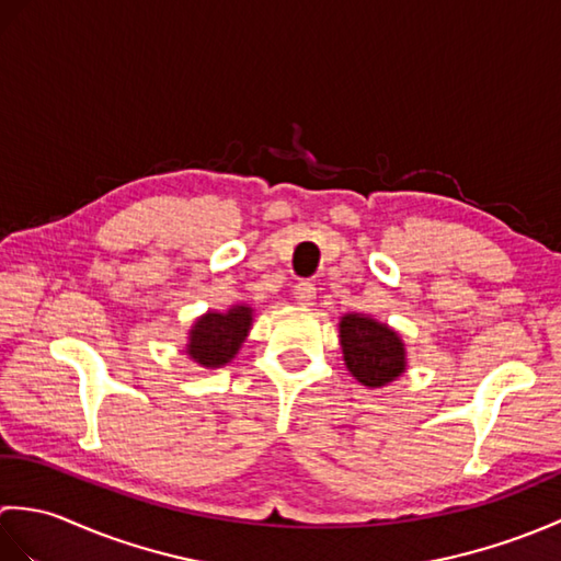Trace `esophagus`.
<instances>
[{
	"instance_id": "34e87169",
	"label": "esophagus",
	"mask_w": 561,
	"mask_h": 561,
	"mask_svg": "<svg viewBox=\"0 0 561 561\" xmlns=\"http://www.w3.org/2000/svg\"><path fill=\"white\" fill-rule=\"evenodd\" d=\"M316 299V284L308 282V279H301L299 284L294 287V301L299 306H311Z\"/></svg>"
}]
</instances>
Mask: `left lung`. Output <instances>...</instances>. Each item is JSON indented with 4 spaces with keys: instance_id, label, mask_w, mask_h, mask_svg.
I'll use <instances>...</instances> for the list:
<instances>
[{
    "instance_id": "left-lung-1",
    "label": "left lung",
    "mask_w": 561,
    "mask_h": 561,
    "mask_svg": "<svg viewBox=\"0 0 561 561\" xmlns=\"http://www.w3.org/2000/svg\"><path fill=\"white\" fill-rule=\"evenodd\" d=\"M340 344L350 374L366 388L392 383L408 366V352L398 332L362 313L342 316Z\"/></svg>"
}]
</instances>
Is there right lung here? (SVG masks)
Segmentation results:
<instances>
[{"label":"right lung","mask_w":561,"mask_h":561,"mask_svg":"<svg viewBox=\"0 0 561 561\" xmlns=\"http://www.w3.org/2000/svg\"><path fill=\"white\" fill-rule=\"evenodd\" d=\"M250 325H253V308L245 304L231 306L226 313L209 311L195 320L185 352L199 366H226L241 350Z\"/></svg>","instance_id":"right-lung-1"}]
</instances>
